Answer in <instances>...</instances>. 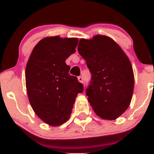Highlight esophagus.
Here are the masks:
<instances>
[{
  "label": "esophagus",
  "instance_id": "obj_1",
  "mask_svg": "<svg viewBox=\"0 0 154 154\" xmlns=\"http://www.w3.org/2000/svg\"><path fill=\"white\" fill-rule=\"evenodd\" d=\"M78 80H79V82H84V79H83L82 77H81V76H79L78 77Z\"/></svg>",
  "mask_w": 154,
  "mask_h": 154
}]
</instances>
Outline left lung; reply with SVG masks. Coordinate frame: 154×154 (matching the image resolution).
I'll return each mask as SVG.
<instances>
[{
    "label": "left lung",
    "instance_id": "left-lung-1",
    "mask_svg": "<svg viewBox=\"0 0 154 154\" xmlns=\"http://www.w3.org/2000/svg\"><path fill=\"white\" fill-rule=\"evenodd\" d=\"M77 50L91 74L85 93L93 111L102 119H116L128 108L133 93L134 75L130 60L105 35L81 39Z\"/></svg>",
    "mask_w": 154,
    "mask_h": 154
}]
</instances>
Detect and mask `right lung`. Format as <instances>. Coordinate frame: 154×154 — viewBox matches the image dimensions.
<instances>
[{
	"mask_svg": "<svg viewBox=\"0 0 154 154\" xmlns=\"http://www.w3.org/2000/svg\"><path fill=\"white\" fill-rule=\"evenodd\" d=\"M77 38H45L35 45L26 63V87L33 110L51 126L69 119L75 98L83 85L69 74L65 61L75 53Z\"/></svg>",
	"mask_w": 154,
	"mask_h": 154,
	"instance_id": "right-lung-1",
	"label": "right lung"
}]
</instances>
